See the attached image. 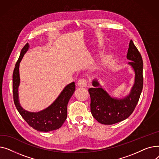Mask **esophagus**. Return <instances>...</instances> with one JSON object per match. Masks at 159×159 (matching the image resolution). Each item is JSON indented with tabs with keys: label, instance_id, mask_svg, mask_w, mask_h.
Wrapping results in <instances>:
<instances>
[{
	"label": "esophagus",
	"instance_id": "obj_1",
	"mask_svg": "<svg viewBox=\"0 0 159 159\" xmlns=\"http://www.w3.org/2000/svg\"><path fill=\"white\" fill-rule=\"evenodd\" d=\"M87 80L85 79H80L78 82H77V84L80 87H86L87 86Z\"/></svg>",
	"mask_w": 159,
	"mask_h": 159
}]
</instances>
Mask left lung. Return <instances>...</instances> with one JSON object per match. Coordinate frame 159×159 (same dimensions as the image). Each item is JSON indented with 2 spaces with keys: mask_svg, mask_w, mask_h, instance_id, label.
<instances>
[{
  "mask_svg": "<svg viewBox=\"0 0 159 159\" xmlns=\"http://www.w3.org/2000/svg\"><path fill=\"white\" fill-rule=\"evenodd\" d=\"M127 58L135 72V84L130 94L123 99L111 98L98 82L93 81V88L88 89L91 98V112L93 117L102 124H113L128 118L134 111L143 88V61L139 50L130 40Z\"/></svg>",
  "mask_w": 159,
  "mask_h": 159,
  "instance_id": "left-lung-1",
  "label": "left lung"
}]
</instances>
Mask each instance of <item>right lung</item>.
<instances>
[{"mask_svg":"<svg viewBox=\"0 0 159 159\" xmlns=\"http://www.w3.org/2000/svg\"><path fill=\"white\" fill-rule=\"evenodd\" d=\"M29 48L27 43L21 50L19 59L13 73V94L15 105L18 111L31 128L39 131L48 132L60 128L67 118V106L75 90L73 82L63 89L56 101L46 110L37 113L28 112L20 106L18 97V87L20 83L19 64Z\"/></svg>","mask_w":159,"mask_h":159,"instance_id":"1","label":"right lung"}]
</instances>
